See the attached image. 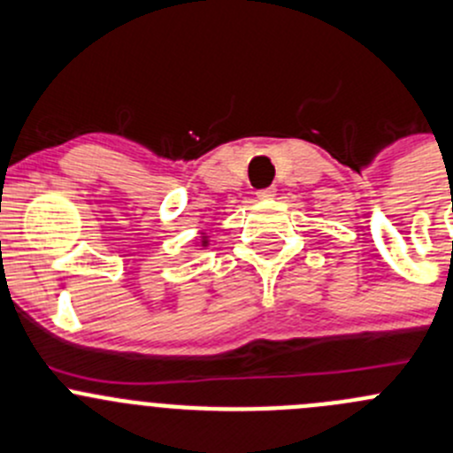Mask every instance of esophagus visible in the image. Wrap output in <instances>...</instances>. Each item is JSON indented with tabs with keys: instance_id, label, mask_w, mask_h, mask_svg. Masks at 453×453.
<instances>
[{
	"instance_id": "1",
	"label": "esophagus",
	"mask_w": 453,
	"mask_h": 453,
	"mask_svg": "<svg viewBox=\"0 0 453 453\" xmlns=\"http://www.w3.org/2000/svg\"><path fill=\"white\" fill-rule=\"evenodd\" d=\"M273 196H275V187H266V189L257 191L259 200H268V198H273Z\"/></svg>"
}]
</instances>
